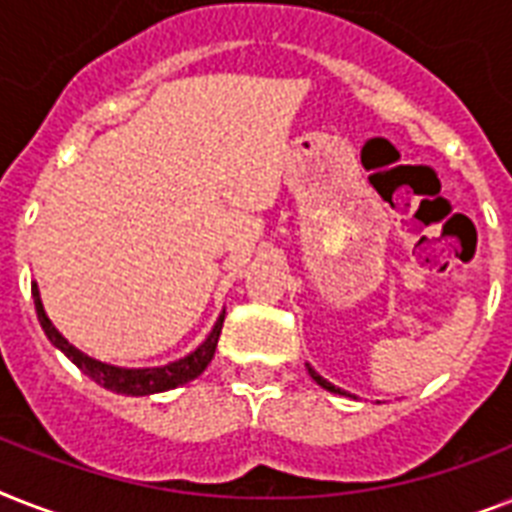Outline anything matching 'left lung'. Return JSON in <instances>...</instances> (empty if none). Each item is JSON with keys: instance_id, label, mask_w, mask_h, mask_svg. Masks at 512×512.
Here are the masks:
<instances>
[{"instance_id": "8db88e82", "label": "left lung", "mask_w": 512, "mask_h": 512, "mask_svg": "<svg viewBox=\"0 0 512 512\" xmlns=\"http://www.w3.org/2000/svg\"><path fill=\"white\" fill-rule=\"evenodd\" d=\"M308 372H311V377H313V380L319 382V385H321V388H324V390H329V393H342V390H340V388H335V385H332V382H327V380H324V377H321L319 372H313L311 366H308Z\"/></svg>"}]
</instances>
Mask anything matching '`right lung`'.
I'll use <instances>...</instances> for the list:
<instances>
[{"mask_svg": "<svg viewBox=\"0 0 512 512\" xmlns=\"http://www.w3.org/2000/svg\"><path fill=\"white\" fill-rule=\"evenodd\" d=\"M31 295H34L36 305V319L42 324L47 340L55 345L58 350H63L71 361H74L79 369H82L90 380H95L103 388L114 390V393H124V396H148V393H162V390H172L183 382H191L193 377H199L207 364L215 356L217 340H220V329H223L225 311L220 313L215 329L209 332V337L201 342L199 348L188 353V356L177 358L164 366H143V369H127V366H114L103 364V361H95V358L84 356L82 350H76L66 337L60 335L58 329L52 327V321L47 319V313L42 308V300H39V289L36 284H31Z\"/></svg>", "mask_w": 512, "mask_h": 512, "instance_id": "1", "label": "right lung"}]
</instances>
